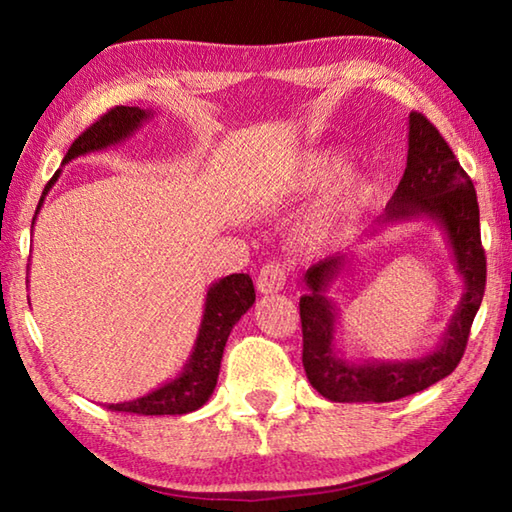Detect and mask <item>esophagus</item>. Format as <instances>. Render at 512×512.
Returning <instances> with one entry per match:
<instances>
[{
    "instance_id": "esophagus-1",
    "label": "esophagus",
    "mask_w": 512,
    "mask_h": 512,
    "mask_svg": "<svg viewBox=\"0 0 512 512\" xmlns=\"http://www.w3.org/2000/svg\"><path fill=\"white\" fill-rule=\"evenodd\" d=\"M284 284H287V268H284V264H277V262L266 264L257 275L259 293H277L284 289Z\"/></svg>"
}]
</instances>
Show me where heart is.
Listing matches in <instances>:
<instances>
[{"label":"heart","mask_w":512,"mask_h":512,"mask_svg":"<svg viewBox=\"0 0 512 512\" xmlns=\"http://www.w3.org/2000/svg\"><path fill=\"white\" fill-rule=\"evenodd\" d=\"M343 153L334 149L311 151L291 173L289 189L291 192H309V189L323 187L336 171L343 167ZM368 192V180L361 171H345L329 189L323 207L316 216V230H325L341 216L352 212L361 203V198Z\"/></svg>","instance_id":"b5f03b06"}]
</instances>
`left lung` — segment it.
Returning a JSON list of instances; mask_svg holds the SVG:
<instances>
[{"label":"left lung","instance_id":"left-lung-1","mask_svg":"<svg viewBox=\"0 0 512 512\" xmlns=\"http://www.w3.org/2000/svg\"><path fill=\"white\" fill-rule=\"evenodd\" d=\"M427 216L445 230L465 291L449 320L443 341L427 357L406 361H343L334 348L336 309L327 289L348 259L332 255L305 273L300 298L302 366L309 384L332 402H393L420 393L452 375L461 363L470 327L485 291V253L481 246L479 203L474 183L431 121L409 115V155L404 176L377 225Z\"/></svg>","mask_w":512,"mask_h":512}]
</instances>
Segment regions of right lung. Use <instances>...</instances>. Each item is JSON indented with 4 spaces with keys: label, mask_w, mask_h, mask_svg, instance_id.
<instances>
[{
    "label": "right lung",
    "mask_w": 512,
    "mask_h": 512,
    "mask_svg": "<svg viewBox=\"0 0 512 512\" xmlns=\"http://www.w3.org/2000/svg\"><path fill=\"white\" fill-rule=\"evenodd\" d=\"M151 117L153 112L137 106L110 108L106 115H101L92 126L85 128V131L76 137L72 146H69L63 164L72 162L74 158H79V155L103 151L112 144L124 142L126 137H131L137 128ZM58 176L60 169L54 173V178L49 180L45 194L49 192L51 185L56 183ZM45 194L40 198L36 214L40 212L42 201H45ZM33 221H36V216H33ZM253 302L255 287L253 280H250L246 273H232L212 284V287L207 289L201 329H198L194 350L189 354V361L185 363L183 372H180L176 379L167 381L164 386L155 388V391L137 397V400L106 404L108 409L137 415H183L201 409V406L210 400L216 379H219L225 341H228L237 320L253 307Z\"/></svg>",
    "instance_id": "right-lung-1"
}]
</instances>
